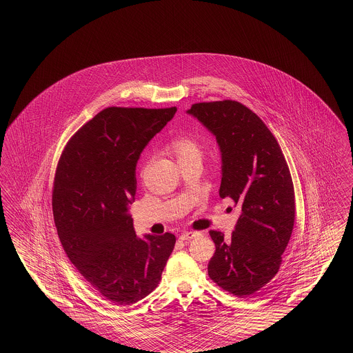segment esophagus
I'll use <instances>...</instances> for the list:
<instances>
[{
	"label": "esophagus",
	"instance_id": "obj_1",
	"mask_svg": "<svg viewBox=\"0 0 353 353\" xmlns=\"http://www.w3.org/2000/svg\"><path fill=\"white\" fill-rule=\"evenodd\" d=\"M200 233H197V232H184L183 234L180 235V239L181 241H190V239H193L194 236H197Z\"/></svg>",
	"mask_w": 353,
	"mask_h": 353
}]
</instances>
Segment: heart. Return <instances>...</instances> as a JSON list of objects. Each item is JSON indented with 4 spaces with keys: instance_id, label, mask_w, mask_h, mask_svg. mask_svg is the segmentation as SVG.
Returning a JSON list of instances; mask_svg holds the SVG:
<instances>
[{
    "instance_id": "obj_1",
    "label": "heart",
    "mask_w": 353,
    "mask_h": 353,
    "mask_svg": "<svg viewBox=\"0 0 353 353\" xmlns=\"http://www.w3.org/2000/svg\"><path fill=\"white\" fill-rule=\"evenodd\" d=\"M173 151L176 153V156L180 159L189 157V156H201V150L199 147V144L189 139V137H179L173 141Z\"/></svg>"
}]
</instances>
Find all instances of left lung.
I'll list each match as a JSON object with an SVG mask.
<instances>
[{"label":"left lung","mask_w":353,"mask_h":353,"mask_svg":"<svg viewBox=\"0 0 353 353\" xmlns=\"http://www.w3.org/2000/svg\"><path fill=\"white\" fill-rule=\"evenodd\" d=\"M216 136L221 152L219 197L241 206L226 239L210 230L216 252L208 274L236 296H249L278 272L294 228L295 194L282 150L266 124L234 101L197 103L186 111Z\"/></svg>","instance_id":"1"}]
</instances>
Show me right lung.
I'll return each instance as SVG.
<instances>
[{
	"mask_svg": "<svg viewBox=\"0 0 353 353\" xmlns=\"http://www.w3.org/2000/svg\"><path fill=\"white\" fill-rule=\"evenodd\" d=\"M176 111L105 108L70 139L57 167L52 213L63 250L117 305L151 294L176 243L170 233L139 238L130 214L137 160Z\"/></svg>",
	"mask_w": 353,
	"mask_h": 353,
	"instance_id": "add662e5",
	"label": "right lung"
}]
</instances>
